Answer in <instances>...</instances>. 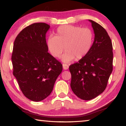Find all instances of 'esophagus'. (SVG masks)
Segmentation results:
<instances>
[{"label": "esophagus", "mask_w": 126, "mask_h": 126, "mask_svg": "<svg viewBox=\"0 0 126 126\" xmlns=\"http://www.w3.org/2000/svg\"><path fill=\"white\" fill-rule=\"evenodd\" d=\"M63 68L64 70H67L69 68V66H68L67 64H63Z\"/></svg>", "instance_id": "34e87169"}]
</instances>
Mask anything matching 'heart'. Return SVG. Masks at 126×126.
Returning <instances> with one entry per match:
<instances>
[{"label":"heart","mask_w":126,"mask_h":126,"mask_svg":"<svg viewBox=\"0 0 126 126\" xmlns=\"http://www.w3.org/2000/svg\"><path fill=\"white\" fill-rule=\"evenodd\" d=\"M93 33L88 28L72 25L58 27L55 36L50 35L47 39L49 50L54 57L59 58L65 50L62 61L69 63L74 59L84 58L90 51L93 41Z\"/></svg>","instance_id":"heart-1"}]
</instances>
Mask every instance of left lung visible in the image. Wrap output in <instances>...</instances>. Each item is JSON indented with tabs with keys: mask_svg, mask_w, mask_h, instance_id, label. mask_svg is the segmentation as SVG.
Listing matches in <instances>:
<instances>
[{
	"mask_svg": "<svg viewBox=\"0 0 126 126\" xmlns=\"http://www.w3.org/2000/svg\"><path fill=\"white\" fill-rule=\"evenodd\" d=\"M94 39L89 52L78 62L69 66L71 87L79 98L88 101L105 89L113 69L112 44L105 29L92 20Z\"/></svg>",
	"mask_w": 126,
	"mask_h": 126,
	"instance_id": "8db88e82",
	"label": "left lung"
}]
</instances>
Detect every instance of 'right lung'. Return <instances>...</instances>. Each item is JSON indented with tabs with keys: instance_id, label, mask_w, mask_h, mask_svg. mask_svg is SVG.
Instances as JSON below:
<instances>
[{
	"instance_id": "add662e5",
	"label": "right lung",
	"mask_w": 126,
	"mask_h": 126,
	"mask_svg": "<svg viewBox=\"0 0 126 126\" xmlns=\"http://www.w3.org/2000/svg\"><path fill=\"white\" fill-rule=\"evenodd\" d=\"M49 28L46 23H34L23 29L14 43L13 75L25 96L35 102L50 94L63 69L48 52L46 37Z\"/></svg>"
}]
</instances>
